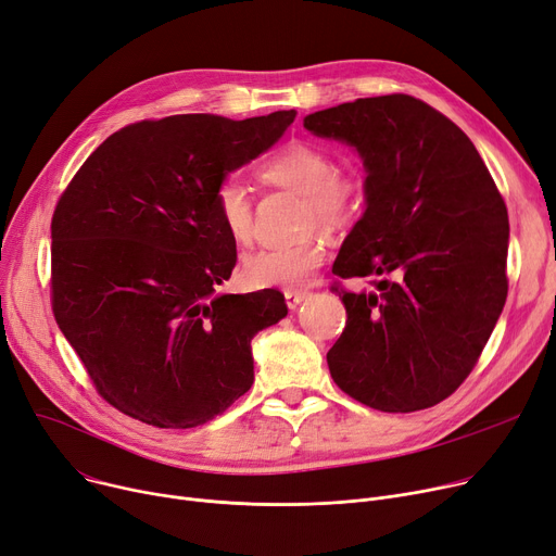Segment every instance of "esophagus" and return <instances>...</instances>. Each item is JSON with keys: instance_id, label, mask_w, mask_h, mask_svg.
Returning <instances> with one entry per match:
<instances>
[{"instance_id": "34e87169", "label": "esophagus", "mask_w": 556, "mask_h": 556, "mask_svg": "<svg viewBox=\"0 0 556 556\" xmlns=\"http://www.w3.org/2000/svg\"><path fill=\"white\" fill-rule=\"evenodd\" d=\"M305 299H307V291H296V289L285 291V303L289 309H296Z\"/></svg>"}]
</instances>
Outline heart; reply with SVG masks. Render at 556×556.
Wrapping results in <instances>:
<instances>
[{
    "instance_id": "b5f03b06",
    "label": "heart",
    "mask_w": 556,
    "mask_h": 556,
    "mask_svg": "<svg viewBox=\"0 0 556 556\" xmlns=\"http://www.w3.org/2000/svg\"><path fill=\"white\" fill-rule=\"evenodd\" d=\"M257 177L303 194L307 228L320 224L328 231H337L348 226L364 204L362 181L341 173L334 154L314 143L282 146L257 168ZM213 208L233 242L247 244L253 238V204L240 181H222L213 194ZM323 257L325 242L318 233H309L296 242L249 253L242 260V278L257 289L299 287L323 265Z\"/></svg>"
}]
</instances>
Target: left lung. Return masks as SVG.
Segmentation results:
<instances>
[{
    "label": "left lung",
    "mask_w": 556,
    "mask_h": 556,
    "mask_svg": "<svg viewBox=\"0 0 556 556\" xmlns=\"http://www.w3.org/2000/svg\"><path fill=\"white\" fill-rule=\"evenodd\" d=\"M316 137L358 150L366 213L332 271L345 328L328 352L334 383L383 413L440 404L469 377L507 299L503 194L463 129L408 93L356 98L305 116Z\"/></svg>",
    "instance_id": "obj_1"
}]
</instances>
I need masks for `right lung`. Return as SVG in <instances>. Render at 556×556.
Instances as JSON below:
<instances>
[{
  "label": "right lung",
  "mask_w": 556,
  "mask_h": 556,
  "mask_svg": "<svg viewBox=\"0 0 556 556\" xmlns=\"http://www.w3.org/2000/svg\"><path fill=\"white\" fill-rule=\"evenodd\" d=\"M296 112L177 114L121 127L64 188L51 219V307L96 388L159 429L222 415L253 383L251 339L287 316L278 289L215 293L236 242L213 194Z\"/></svg>",
  "instance_id": "add662e5"
}]
</instances>
